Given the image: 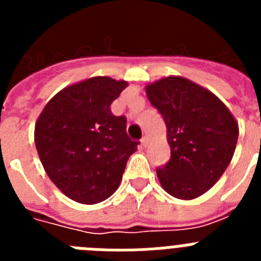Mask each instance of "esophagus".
Masks as SVG:
<instances>
[{
  "instance_id": "obj_1",
  "label": "esophagus",
  "mask_w": 261,
  "mask_h": 261,
  "mask_svg": "<svg viewBox=\"0 0 261 261\" xmlns=\"http://www.w3.org/2000/svg\"><path fill=\"white\" fill-rule=\"evenodd\" d=\"M141 144L142 146H147V144H149V137H147V136H144V137L141 138Z\"/></svg>"
}]
</instances>
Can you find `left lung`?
Here are the masks:
<instances>
[{
  "instance_id": "obj_1",
  "label": "left lung",
  "mask_w": 261,
  "mask_h": 261,
  "mask_svg": "<svg viewBox=\"0 0 261 261\" xmlns=\"http://www.w3.org/2000/svg\"><path fill=\"white\" fill-rule=\"evenodd\" d=\"M146 95L167 128L171 158L156 176L180 200L204 195L231 162L239 128L232 114L209 90L171 75L146 86Z\"/></svg>"
}]
</instances>
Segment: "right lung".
Segmentation results:
<instances>
[{"label": "right lung", "instance_id": "add662e5", "mask_svg": "<svg viewBox=\"0 0 261 261\" xmlns=\"http://www.w3.org/2000/svg\"><path fill=\"white\" fill-rule=\"evenodd\" d=\"M126 81L93 77L62 89L35 124L41 165L55 186L81 204H98L119 188L138 141L126 135V119L111 103Z\"/></svg>", "mask_w": 261, "mask_h": 261}]
</instances>
